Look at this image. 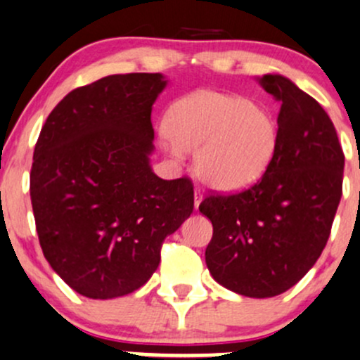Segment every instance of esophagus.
Returning <instances> with one entry per match:
<instances>
[{"instance_id": "1", "label": "esophagus", "mask_w": 360, "mask_h": 360, "mask_svg": "<svg viewBox=\"0 0 360 360\" xmlns=\"http://www.w3.org/2000/svg\"><path fill=\"white\" fill-rule=\"evenodd\" d=\"M201 200H203V195L200 193V189H196V191H195V208H196V210H198Z\"/></svg>"}]
</instances>
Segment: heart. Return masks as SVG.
Instances as JSON below:
<instances>
[{
  "label": "heart",
  "instance_id": "obj_1",
  "mask_svg": "<svg viewBox=\"0 0 360 360\" xmlns=\"http://www.w3.org/2000/svg\"><path fill=\"white\" fill-rule=\"evenodd\" d=\"M165 129L172 152H196L198 177L222 191L259 179L278 145V124L270 110L213 90H198L172 104Z\"/></svg>",
  "mask_w": 360,
  "mask_h": 360
}]
</instances>
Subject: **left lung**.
<instances>
[{
    "instance_id": "obj_1",
    "label": "left lung",
    "mask_w": 360,
    "mask_h": 360,
    "mask_svg": "<svg viewBox=\"0 0 360 360\" xmlns=\"http://www.w3.org/2000/svg\"><path fill=\"white\" fill-rule=\"evenodd\" d=\"M259 84L278 101V145L258 183L212 195L200 212L213 225L205 262L225 289L274 297L294 287L325 250L342 198L343 157L325 109L282 75Z\"/></svg>"
}]
</instances>
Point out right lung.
Here are the masks:
<instances>
[{"mask_svg":"<svg viewBox=\"0 0 360 360\" xmlns=\"http://www.w3.org/2000/svg\"><path fill=\"white\" fill-rule=\"evenodd\" d=\"M160 73L109 75L75 89L47 116L30 200L42 252L78 294L114 299L148 282L164 239L193 213L188 177L153 174L152 105Z\"/></svg>","mask_w":360,"mask_h":360,"instance_id":"right-lung-1","label":"right lung"}]
</instances>
